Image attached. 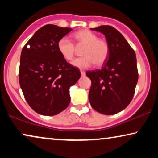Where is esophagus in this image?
<instances>
[{
	"label": "esophagus",
	"instance_id": "obj_1",
	"mask_svg": "<svg viewBox=\"0 0 158 158\" xmlns=\"http://www.w3.org/2000/svg\"><path fill=\"white\" fill-rule=\"evenodd\" d=\"M81 73L82 76H85V71L81 70Z\"/></svg>",
	"mask_w": 158,
	"mask_h": 158
}]
</instances>
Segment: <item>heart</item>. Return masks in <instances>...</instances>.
<instances>
[{"label":"heart","mask_w":158,"mask_h":158,"mask_svg":"<svg viewBox=\"0 0 158 158\" xmlns=\"http://www.w3.org/2000/svg\"><path fill=\"white\" fill-rule=\"evenodd\" d=\"M77 47H83L81 54L83 57L72 62L73 66L78 68H88L92 64L102 65L109 55V46L107 42L89 30L83 29L73 34ZM57 49L64 60H72L76 52V47L68 38L62 37L58 41Z\"/></svg>","instance_id":"1"}]
</instances>
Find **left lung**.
Here are the masks:
<instances>
[{
    "label": "left lung",
    "instance_id": "1",
    "mask_svg": "<svg viewBox=\"0 0 158 158\" xmlns=\"http://www.w3.org/2000/svg\"><path fill=\"white\" fill-rule=\"evenodd\" d=\"M90 29L104 34L109 55L101 70L86 72L91 81L88 98L96 111L113 115L124 110L132 100L138 81L137 58L115 28L104 25Z\"/></svg>",
    "mask_w": 158,
    "mask_h": 158
}]
</instances>
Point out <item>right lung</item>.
I'll list each match as a JSON object with an SVG mask.
<instances>
[{
	"label": "right lung",
	"mask_w": 158,
	"mask_h": 158,
	"mask_svg": "<svg viewBox=\"0 0 158 158\" xmlns=\"http://www.w3.org/2000/svg\"><path fill=\"white\" fill-rule=\"evenodd\" d=\"M72 29L53 24L37 30L21 51L19 83L26 101L36 113L60 114L70 101V88L81 77L80 70L62 57L60 39Z\"/></svg>",
	"instance_id": "obj_1"
}]
</instances>
